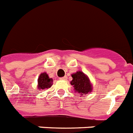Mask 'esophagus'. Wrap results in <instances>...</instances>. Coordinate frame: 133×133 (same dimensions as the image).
I'll return each mask as SVG.
<instances>
[{"instance_id":"obj_1","label":"esophagus","mask_w":133,"mask_h":133,"mask_svg":"<svg viewBox=\"0 0 133 133\" xmlns=\"http://www.w3.org/2000/svg\"><path fill=\"white\" fill-rule=\"evenodd\" d=\"M60 79H61V80H66V79H67V77H61V78H60Z\"/></svg>"}]
</instances>
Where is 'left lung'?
<instances>
[{
  "label": "left lung",
  "instance_id": "left-lung-1",
  "mask_svg": "<svg viewBox=\"0 0 133 133\" xmlns=\"http://www.w3.org/2000/svg\"><path fill=\"white\" fill-rule=\"evenodd\" d=\"M72 80L71 81V85L74 87L75 92L81 94V96L87 95L92 91V84L91 83L89 77L82 71H77L72 74Z\"/></svg>",
  "mask_w": 133,
  "mask_h": 133
}]
</instances>
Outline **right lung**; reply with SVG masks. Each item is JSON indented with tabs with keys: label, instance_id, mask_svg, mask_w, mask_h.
Returning <instances> with one entry per match:
<instances>
[{
	"label": "right lung",
	"instance_id": "right-lung-1",
	"mask_svg": "<svg viewBox=\"0 0 133 133\" xmlns=\"http://www.w3.org/2000/svg\"><path fill=\"white\" fill-rule=\"evenodd\" d=\"M37 88L38 89H48L52 85L53 80L52 78H50L48 77V75L46 72H43L41 73L39 76L38 79H37Z\"/></svg>",
	"mask_w": 133,
	"mask_h": 133
}]
</instances>
